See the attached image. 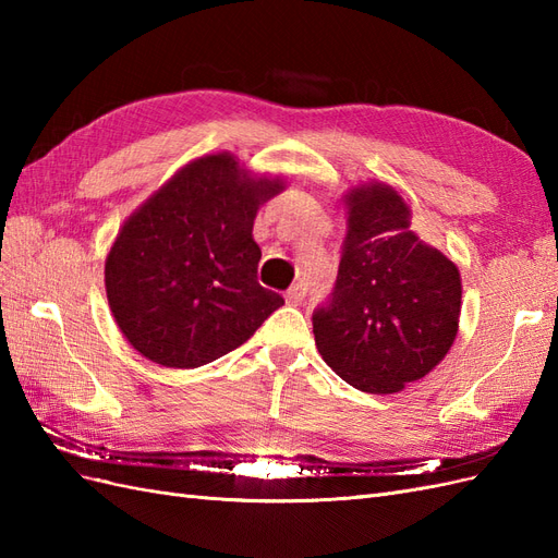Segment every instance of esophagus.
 I'll use <instances>...</instances> for the list:
<instances>
[{
  "label": "esophagus",
  "instance_id": "esophagus-1",
  "mask_svg": "<svg viewBox=\"0 0 558 558\" xmlns=\"http://www.w3.org/2000/svg\"><path fill=\"white\" fill-rule=\"evenodd\" d=\"M307 298V286H305V281H298V283H293L289 291H286V302H289V305H300L302 300Z\"/></svg>",
  "mask_w": 558,
  "mask_h": 558
}]
</instances>
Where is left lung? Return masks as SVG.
I'll return each mask as SVG.
<instances>
[{
	"mask_svg": "<svg viewBox=\"0 0 558 558\" xmlns=\"http://www.w3.org/2000/svg\"><path fill=\"white\" fill-rule=\"evenodd\" d=\"M335 289L312 314L324 361L365 393L426 377L456 340L461 275L410 230V207L384 183L353 189Z\"/></svg>",
	"mask_w": 558,
	"mask_h": 558,
	"instance_id": "8db88e82",
	"label": "left lung"
}]
</instances>
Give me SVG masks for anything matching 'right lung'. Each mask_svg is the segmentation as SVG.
Wrapping results in <instances>:
<instances>
[{"label": "right lung", "instance_id": "obj_1", "mask_svg": "<svg viewBox=\"0 0 558 558\" xmlns=\"http://www.w3.org/2000/svg\"><path fill=\"white\" fill-rule=\"evenodd\" d=\"M283 189L230 154L185 165L134 211L107 256L113 318L142 356L199 367L244 344L283 298L258 283L253 218Z\"/></svg>", "mask_w": 558, "mask_h": 558}]
</instances>
